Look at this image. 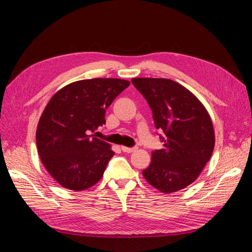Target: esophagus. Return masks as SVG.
I'll return each mask as SVG.
<instances>
[{
    "label": "esophagus",
    "instance_id": "1",
    "mask_svg": "<svg viewBox=\"0 0 252 252\" xmlns=\"http://www.w3.org/2000/svg\"><path fill=\"white\" fill-rule=\"evenodd\" d=\"M137 149V147H126V146H121V151L125 152V153H133L135 152Z\"/></svg>",
    "mask_w": 252,
    "mask_h": 252
}]
</instances>
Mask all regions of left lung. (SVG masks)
I'll return each mask as SVG.
<instances>
[{
    "instance_id": "obj_1",
    "label": "left lung",
    "mask_w": 252,
    "mask_h": 252,
    "mask_svg": "<svg viewBox=\"0 0 252 252\" xmlns=\"http://www.w3.org/2000/svg\"><path fill=\"white\" fill-rule=\"evenodd\" d=\"M131 81L151 107L156 129L163 132V147L153 153L144 178L162 192L183 189L198 178L215 148L210 116L194 94L172 80Z\"/></svg>"
}]
</instances>
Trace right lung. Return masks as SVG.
<instances>
[{"label":"right lung","instance_id":"add662e5","mask_svg":"<svg viewBox=\"0 0 252 252\" xmlns=\"http://www.w3.org/2000/svg\"><path fill=\"white\" fill-rule=\"evenodd\" d=\"M129 85L121 79L81 80L58 91L46 105L36 147L44 167L63 187L82 190L101 179L115 153L94 133L106 123V109Z\"/></svg>","mask_w":252,"mask_h":252}]
</instances>
